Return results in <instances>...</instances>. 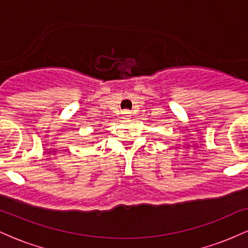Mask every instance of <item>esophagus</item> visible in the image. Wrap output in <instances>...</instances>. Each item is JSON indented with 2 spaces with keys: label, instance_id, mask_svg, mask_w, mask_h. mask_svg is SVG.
I'll return each mask as SVG.
<instances>
[{
  "label": "esophagus",
  "instance_id": "34e87169",
  "mask_svg": "<svg viewBox=\"0 0 248 248\" xmlns=\"http://www.w3.org/2000/svg\"><path fill=\"white\" fill-rule=\"evenodd\" d=\"M122 114H124V116H126V118H129L130 116V112L128 109H124V112H122Z\"/></svg>",
  "mask_w": 248,
  "mask_h": 248
}]
</instances>
